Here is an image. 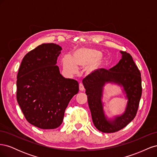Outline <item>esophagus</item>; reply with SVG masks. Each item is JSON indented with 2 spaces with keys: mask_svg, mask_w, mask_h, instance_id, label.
Returning <instances> with one entry per match:
<instances>
[{
  "mask_svg": "<svg viewBox=\"0 0 157 157\" xmlns=\"http://www.w3.org/2000/svg\"><path fill=\"white\" fill-rule=\"evenodd\" d=\"M79 90H80V91H84V90L83 84L81 82L79 84Z\"/></svg>",
  "mask_w": 157,
  "mask_h": 157,
  "instance_id": "34e87169",
  "label": "esophagus"
}]
</instances>
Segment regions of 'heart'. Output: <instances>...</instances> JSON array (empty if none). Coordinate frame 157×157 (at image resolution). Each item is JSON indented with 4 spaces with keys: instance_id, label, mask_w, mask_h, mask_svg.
<instances>
[{
    "instance_id": "heart-1",
    "label": "heart",
    "mask_w": 157,
    "mask_h": 157,
    "mask_svg": "<svg viewBox=\"0 0 157 157\" xmlns=\"http://www.w3.org/2000/svg\"><path fill=\"white\" fill-rule=\"evenodd\" d=\"M102 52L96 50L78 48L73 54V58L69 55H65L61 61L63 69L69 74H75L77 71V66L85 67L84 71L87 75L96 73L105 63L102 57Z\"/></svg>"
}]
</instances>
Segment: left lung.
I'll list each match as a JSON object with an SVG mask.
<instances>
[{"label": "left lung", "mask_w": 157, "mask_h": 157, "mask_svg": "<svg viewBox=\"0 0 157 157\" xmlns=\"http://www.w3.org/2000/svg\"><path fill=\"white\" fill-rule=\"evenodd\" d=\"M120 52L122 58L115 66L109 70L99 69L82 80L94 124L105 133L117 132L129 124L136 117L141 96L140 71L130 54ZM109 83L121 87L127 101L125 111L112 118L106 115L102 101L105 86Z\"/></svg>", "instance_id": "obj_1"}]
</instances>
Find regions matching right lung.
<instances>
[{
	"instance_id": "1",
	"label": "right lung",
	"mask_w": 157,
	"mask_h": 157,
	"mask_svg": "<svg viewBox=\"0 0 157 157\" xmlns=\"http://www.w3.org/2000/svg\"><path fill=\"white\" fill-rule=\"evenodd\" d=\"M62 48L42 44L24 56L17 76V101L26 120L41 129H54L63 120L78 83L65 78L56 65Z\"/></svg>"
}]
</instances>
